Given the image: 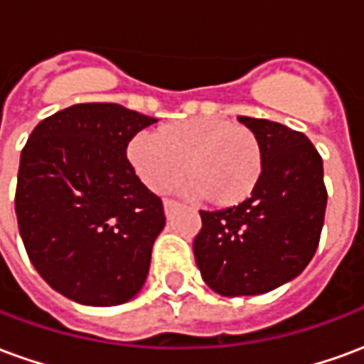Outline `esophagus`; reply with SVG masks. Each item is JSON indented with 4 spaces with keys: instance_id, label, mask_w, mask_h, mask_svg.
<instances>
[{
    "instance_id": "obj_1",
    "label": "esophagus",
    "mask_w": 364,
    "mask_h": 364,
    "mask_svg": "<svg viewBox=\"0 0 364 364\" xmlns=\"http://www.w3.org/2000/svg\"><path fill=\"white\" fill-rule=\"evenodd\" d=\"M177 208H179V203H175L171 198H166V200H164V210H166L167 216H171Z\"/></svg>"
}]
</instances>
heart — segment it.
Masks as SVG:
<instances>
[{"label":"heart","instance_id":"obj_1","mask_svg":"<svg viewBox=\"0 0 364 364\" xmlns=\"http://www.w3.org/2000/svg\"><path fill=\"white\" fill-rule=\"evenodd\" d=\"M127 158L148 189H167L185 171L189 193L216 208L242 205L263 175L259 136L224 119L175 120L150 134L134 136Z\"/></svg>","mask_w":364,"mask_h":364}]
</instances>
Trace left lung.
Instances as JSON below:
<instances>
[{
	"instance_id": "obj_1",
	"label": "left lung",
	"mask_w": 364,
	"mask_h": 364,
	"mask_svg": "<svg viewBox=\"0 0 364 364\" xmlns=\"http://www.w3.org/2000/svg\"><path fill=\"white\" fill-rule=\"evenodd\" d=\"M259 136L263 175L253 195L224 210H200L193 242L198 271L222 296H253L292 281L320 244L328 191L308 136L267 119L237 117Z\"/></svg>"
}]
</instances>
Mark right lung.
I'll list each match as a JSON object with an SVG mask.
<instances>
[{
	"label": "right lung",
	"mask_w": 364,
	"mask_h": 364,
	"mask_svg": "<svg viewBox=\"0 0 364 364\" xmlns=\"http://www.w3.org/2000/svg\"><path fill=\"white\" fill-rule=\"evenodd\" d=\"M154 122L117 103L72 105L41 120L21 151L19 234L38 274L70 300L117 306L142 289L166 214L127 146Z\"/></svg>",
	"instance_id": "1"
}]
</instances>
